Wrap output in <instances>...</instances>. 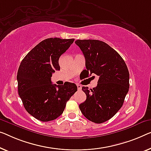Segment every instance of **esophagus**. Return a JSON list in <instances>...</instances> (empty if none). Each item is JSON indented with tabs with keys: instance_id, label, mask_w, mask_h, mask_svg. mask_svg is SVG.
<instances>
[{
	"instance_id": "obj_1",
	"label": "esophagus",
	"mask_w": 151,
	"mask_h": 151,
	"mask_svg": "<svg viewBox=\"0 0 151 151\" xmlns=\"http://www.w3.org/2000/svg\"><path fill=\"white\" fill-rule=\"evenodd\" d=\"M76 86H77V89H78V90H81V88H82L81 85H76Z\"/></svg>"
}]
</instances>
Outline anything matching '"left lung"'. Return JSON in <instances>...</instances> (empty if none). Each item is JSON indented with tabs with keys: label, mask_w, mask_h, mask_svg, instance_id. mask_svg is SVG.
Returning <instances> with one entry per match:
<instances>
[{
	"label": "left lung",
	"mask_w": 151,
	"mask_h": 151,
	"mask_svg": "<svg viewBox=\"0 0 151 151\" xmlns=\"http://www.w3.org/2000/svg\"><path fill=\"white\" fill-rule=\"evenodd\" d=\"M85 58L87 75L99 77L93 89L83 87L86 100L79 105L85 117L96 123L111 119L123 106L129 87V73L121 56L106 42L98 40H76Z\"/></svg>",
	"instance_id": "8db88e82"
}]
</instances>
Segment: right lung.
Segmentation results:
<instances>
[{"instance_id": "right-lung-1", "label": "right lung", "mask_w": 151, "mask_h": 151, "mask_svg": "<svg viewBox=\"0 0 151 151\" xmlns=\"http://www.w3.org/2000/svg\"><path fill=\"white\" fill-rule=\"evenodd\" d=\"M74 39H45L22 60L17 71L18 93L26 111L38 120L52 121L63 113L66 102L77 91L73 83L52 84L51 77L59 70V58Z\"/></svg>"}]
</instances>
